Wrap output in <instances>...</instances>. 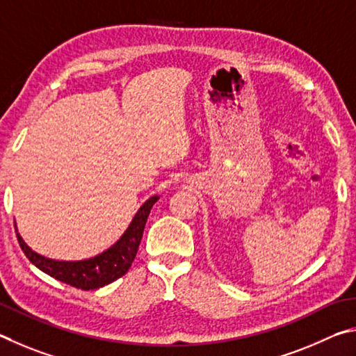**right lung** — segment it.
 <instances>
[{"label": "right lung", "mask_w": 356, "mask_h": 356, "mask_svg": "<svg viewBox=\"0 0 356 356\" xmlns=\"http://www.w3.org/2000/svg\"><path fill=\"white\" fill-rule=\"evenodd\" d=\"M159 200L158 195L149 197L142 204L136 216L131 220L127 232L122 234L114 245L108 250L97 254V257L83 259V261H56L42 257L26 245V242L22 239V236L17 233L18 244L26 254V258L33 263L37 269L45 272L47 275L59 280L62 283H67L73 288L92 291L103 288V286L115 282L117 278L123 277L128 272L139 248L143 228H145L147 219L152 211L153 204ZM17 232V229H15Z\"/></svg>", "instance_id": "right-lung-1"}]
</instances>
